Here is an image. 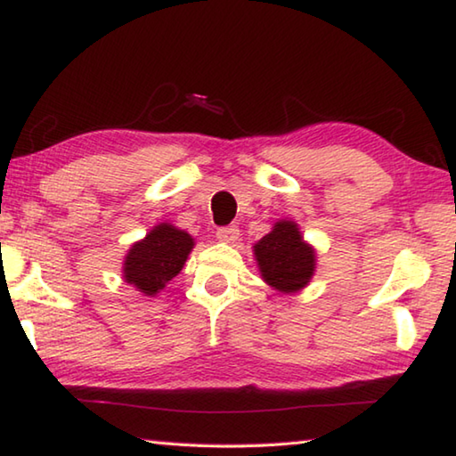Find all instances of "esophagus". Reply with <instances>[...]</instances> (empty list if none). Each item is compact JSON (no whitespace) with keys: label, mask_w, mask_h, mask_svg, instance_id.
I'll return each instance as SVG.
<instances>
[{"label":"esophagus","mask_w":456,"mask_h":456,"mask_svg":"<svg viewBox=\"0 0 456 456\" xmlns=\"http://www.w3.org/2000/svg\"><path fill=\"white\" fill-rule=\"evenodd\" d=\"M217 239H219L221 243H235L237 239H239L237 225H229V227L217 229Z\"/></svg>","instance_id":"34e87169"}]
</instances>
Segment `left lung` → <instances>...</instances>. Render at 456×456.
Returning a JSON list of instances; mask_svg holds the SVG:
<instances>
[{
  "instance_id": "obj_1",
  "label": "left lung",
  "mask_w": 456,
  "mask_h": 456,
  "mask_svg": "<svg viewBox=\"0 0 456 456\" xmlns=\"http://www.w3.org/2000/svg\"><path fill=\"white\" fill-rule=\"evenodd\" d=\"M261 280L280 293H297L307 288L315 273V249L304 239L299 225L280 219L265 237L253 245Z\"/></svg>"
}]
</instances>
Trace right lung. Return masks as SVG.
Listing matches in <instances>:
<instances>
[{"instance_id":"right-lung-1","label":"right lung","mask_w":456,"mask_h":456,"mask_svg":"<svg viewBox=\"0 0 456 456\" xmlns=\"http://www.w3.org/2000/svg\"><path fill=\"white\" fill-rule=\"evenodd\" d=\"M195 239L173 223H157L141 241L130 245L122 264V277L146 297L159 296L181 273Z\"/></svg>"}]
</instances>
